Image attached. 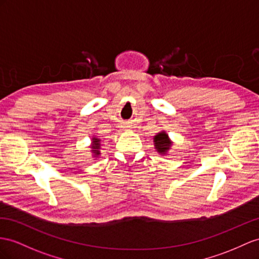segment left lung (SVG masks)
<instances>
[{"instance_id": "8db88e82", "label": "left lung", "mask_w": 259, "mask_h": 259, "mask_svg": "<svg viewBox=\"0 0 259 259\" xmlns=\"http://www.w3.org/2000/svg\"><path fill=\"white\" fill-rule=\"evenodd\" d=\"M154 147L155 150L161 154H166L171 147V141L169 140L168 135L165 131H161L154 137Z\"/></svg>"}]
</instances>
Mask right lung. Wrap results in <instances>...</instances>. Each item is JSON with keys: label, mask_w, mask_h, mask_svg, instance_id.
<instances>
[{"label": "right lung", "mask_w": 259, "mask_h": 259, "mask_svg": "<svg viewBox=\"0 0 259 259\" xmlns=\"http://www.w3.org/2000/svg\"><path fill=\"white\" fill-rule=\"evenodd\" d=\"M101 139H98V138H93V142H92V145H91V148H92V153L94 154V157H97L99 154H101Z\"/></svg>", "instance_id": "1"}]
</instances>
